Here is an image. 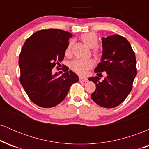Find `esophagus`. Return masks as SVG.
I'll use <instances>...</instances> for the list:
<instances>
[{
    "label": "esophagus",
    "mask_w": 149,
    "mask_h": 149,
    "mask_svg": "<svg viewBox=\"0 0 149 149\" xmlns=\"http://www.w3.org/2000/svg\"><path fill=\"white\" fill-rule=\"evenodd\" d=\"M80 80L81 82H88V78H85V77H80Z\"/></svg>",
    "instance_id": "esophagus-1"
}]
</instances>
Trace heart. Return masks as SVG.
<instances>
[{
    "mask_svg": "<svg viewBox=\"0 0 149 149\" xmlns=\"http://www.w3.org/2000/svg\"><path fill=\"white\" fill-rule=\"evenodd\" d=\"M81 39L85 45L90 48H94L98 45L97 35L92 32L83 33L81 36ZM71 48H72V42H70L66 49V55H69L71 54ZM94 54L97 58L100 57V54H99L98 51H94ZM92 65H93V61L92 59H76L71 61L70 64V67L74 72L83 76L88 73V70L92 67Z\"/></svg>",
    "mask_w": 149,
    "mask_h": 149,
    "instance_id": "1",
    "label": "heart"
}]
</instances>
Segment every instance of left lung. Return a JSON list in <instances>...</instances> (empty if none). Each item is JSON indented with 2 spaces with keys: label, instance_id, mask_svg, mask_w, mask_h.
<instances>
[{
  "label": "left lung",
  "instance_id": "1",
  "mask_svg": "<svg viewBox=\"0 0 149 149\" xmlns=\"http://www.w3.org/2000/svg\"><path fill=\"white\" fill-rule=\"evenodd\" d=\"M102 59L95 71L98 73L97 76L103 71L107 75L102 82L98 76L88 80L96 85L92 100L100 107L110 109L122 103L131 92L137 73L136 61L134 51L125 38L112 35L102 38Z\"/></svg>",
  "mask_w": 149,
  "mask_h": 149
}]
</instances>
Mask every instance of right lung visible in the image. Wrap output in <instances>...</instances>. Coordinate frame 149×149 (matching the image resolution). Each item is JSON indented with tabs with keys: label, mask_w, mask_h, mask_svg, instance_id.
<instances>
[{
	"label": "right lung",
	"mask_w": 149,
	"mask_h": 149,
	"mask_svg": "<svg viewBox=\"0 0 149 149\" xmlns=\"http://www.w3.org/2000/svg\"><path fill=\"white\" fill-rule=\"evenodd\" d=\"M72 34L56 29L40 30L26 39L19 57L20 83L33 103L42 108L60 104L79 78L66 66L64 73H52L64 59Z\"/></svg>",
	"instance_id": "add662e5"
}]
</instances>
